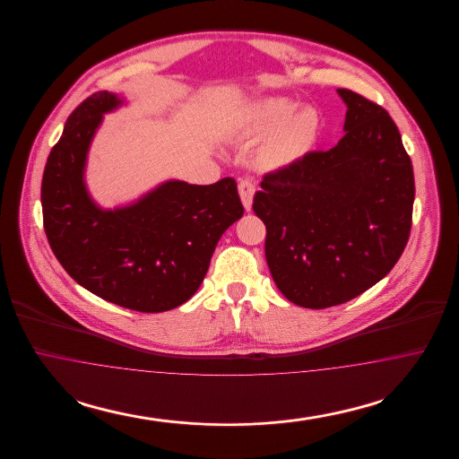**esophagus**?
<instances>
[{
    "mask_svg": "<svg viewBox=\"0 0 459 459\" xmlns=\"http://www.w3.org/2000/svg\"><path fill=\"white\" fill-rule=\"evenodd\" d=\"M239 196L244 208L249 212L251 210V204H253V196L256 193V186H255V180L251 178H240L239 180Z\"/></svg>",
    "mask_w": 459,
    "mask_h": 459,
    "instance_id": "obj_1",
    "label": "esophagus"
}]
</instances>
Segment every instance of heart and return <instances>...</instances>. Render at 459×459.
<instances>
[{"mask_svg":"<svg viewBox=\"0 0 459 459\" xmlns=\"http://www.w3.org/2000/svg\"><path fill=\"white\" fill-rule=\"evenodd\" d=\"M296 107L285 98H266L258 101L249 115L247 132L262 134L272 132L260 150V161L268 169H282L301 160L313 146L320 129V117L316 109L303 108L290 115Z\"/></svg>","mask_w":459,"mask_h":459,"instance_id":"obj_1","label":"heart"}]
</instances>
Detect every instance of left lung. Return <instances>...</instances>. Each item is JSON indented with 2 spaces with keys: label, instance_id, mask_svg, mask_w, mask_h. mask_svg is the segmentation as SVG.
Returning a JSON list of instances; mask_svg holds the SVG:
<instances>
[{
  "label": "left lung",
  "instance_id": "1",
  "mask_svg": "<svg viewBox=\"0 0 459 459\" xmlns=\"http://www.w3.org/2000/svg\"><path fill=\"white\" fill-rule=\"evenodd\" d=\"M337 92L348 105L341 141L264 175L253 199L275 284L311 309L348 303L382 281L413 217V165L391 115L354 91Z\"/></svg>",
  "mask_w": 459,
  "mask_h": 459
}]
</instances>
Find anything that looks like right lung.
Instances as JSON below:
<instances>
[{
	"instance_id": "right-lung-1",
	"label": "right lung",
	"mask_w": 459,
	"mask_h": 459,
	"mask_svg": "<svg viewBox=\"0 0 459 459\" xmlns=\"http://www.w3.org/2000/svg\"><path fill=\"white\" fill-rule=\"evenodd\" d=\"M118 105L100 91L70 113L44 169V232L66 273L92 294L143 313L169 311L199 289L244 208L232 177L210 186L169 180L131 206H96L84 184L89 144Z\"/></svg>"
}]
</instances>
